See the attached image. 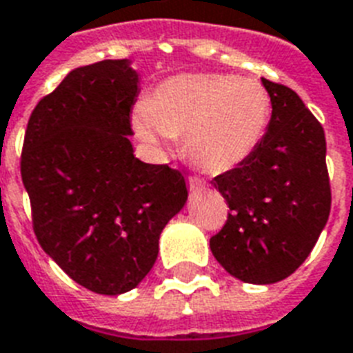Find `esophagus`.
<instances>
[{
    "label": "esophagus",
    "mask_w": 353,
    "mask_h": 353,
    "mask_svg": "<svg viewBox=\"0 0 353 353\" xmlns=\"http://www.w3.org/2000/svg\"><path fill=\"white\" fill-rule=\"evenodd\" d=\"M188 184H190L191 191H202L206 188V182L201 179H196V176H190V179H188Z\"/></svg>",
    "instance_id": "1"
}]
</instances>
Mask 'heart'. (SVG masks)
<instances>
[{"label": "heart", "mask_w": 353, "mask_h": 353, "mask_svg": "<svg viewBox=\"0 0 353 353\" xmlns=\"http://www.w3.org/2000/svg\"><path fill=\"white\" fill-rule=\"evenodd\" d=\"M270 95L258 79L226 73H188L168 79L134 116L143 141L163 149L185 136V151L212 173L236 169L261 143Z\"/></svg>", "instance_id": "obj_1"}]
</instances>
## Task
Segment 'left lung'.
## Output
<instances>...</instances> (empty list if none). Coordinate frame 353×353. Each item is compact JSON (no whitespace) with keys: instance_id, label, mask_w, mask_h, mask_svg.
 <instances>
[{"instance_id":"left-lung-1","label":"left lung","mask_w":353,"mask_h":353,"mask_svg":"<svg viewBox=\"0 0 353 353\" xmlns=\"http://www.w3.org/2000/svg\"><path fill=\"white\" fill-rule=\"evenodd\" d=\"M261 83L272 105L267 132L247 162L212 180L230 214L210 239L226 272L256 285L283 280L304 263L332 208L324 128L296 92Z\"/></svg>"}]
</instances>
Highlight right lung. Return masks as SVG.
Here are the masks:
<instances>
[{"instance_id":"obj_1","label":"right lung","mask_w":353,"mask_h":353,"mask_svg":"<svg viewBox=\"0 0 353 353\" xmlns=\"http://www.w3.org/2000/svg\"><path fill=\"white\" fill-rule=\"evenodd\" d=\"M130 60L75 68L32 110L21 151L32 228L79 285L116 296L158 258L160 234L188 201L184 174L134 157Z\"/></svg>"}]
</instances>
